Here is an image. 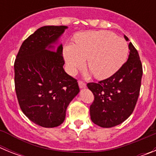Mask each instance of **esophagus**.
Instances as JSON below:
<instances>
[{
	"label": "esophagus",
	"instance_id": "1",
	"mask_svg": "<svg viewBox=\"0 0 156 156\" xmlns=\"http://www.w3.org/2000/svg\"><path fill=\"white\" fill-rule=\"evenodd\" d=\"M78 83H79V87H80V88H84V87H86V83H85L84 82H83L82 80H80Z\"/></svg>",
	"mask_w": 156,
	"mask_h": 156
}]
</instances>
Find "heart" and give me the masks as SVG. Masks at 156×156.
Masks as SVG:
<instances>
[{"label":"heart","mask_w":156,"mask_h":156,"mask_svg":"<svg viewBox=\"0 0 156 156\" xmlns=\"http://www.w3.org/2000/svg\"><path fill=\"white\" fill-rule=\"evenodd\" d=\"M127 43L107 31L81 33L76 37L75 44L64 48V58L71 74L87 66L97 79L112 76L126 62L128 57Z\"/></svg>","instance_id":"1"}]
</instances>
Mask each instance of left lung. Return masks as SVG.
I'll list each match as a JSON object with an SVG mask.
<instances>
[{
    "label": "left lung",
    "mask_w": 156,
    "mask_h": 156,
    "mask_svg": "<svg viewBox=\"0 0 156 156\" xmlns=\"http://www.w3.org/2000/svg\"><path fill=\"white\" fill-rule=\"evenodd\" d=\"M126 41L128 37L124 36ZM127 61L114 75L98 83H88L94 100L90 106L92 122L109 128L122 123L131 115L140 94L143 69L138 52L129 43Z\"/></svg>",
    "instance_id": "1"
}]
</instances>
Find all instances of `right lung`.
Wrapping results in <instances>:
<instances>
[{
	"mask_svg": "<svg viewBox=\"0 0 156 156\" xmlns=\"http://www.w3.org/2000/svg\"><path fill=\"white\" fill-rule=\"evenodd\" d=\"M67 28L46 26L36 30L23 41L14 64L19 106L43 127L61 125L69 104L80 92L76 80L63 69L62 45H52Z\"/></svg>",
	"mask_w": 156,
	"mask_h": 156,
	"instance_id": "add662e5",
	"label": "right lung"
}]
</instances>
